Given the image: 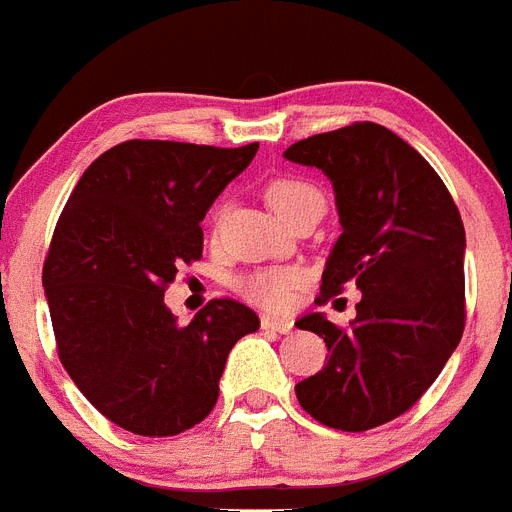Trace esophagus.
<instances>
[{
  "label": "esophagus",
  "mask_w": 512,
  "mask_h": 512,
  "mask_svg": "<svg viewBox=\"0 0 512 512\" xmlns=\"http://www.w3.org/2000/svg\"><path fill=\"white\" fill-rule=\"evenodd\" d=\"M261 328L274 330V333H292L295 323H292V320H279V318H261Z\"/></svg>",
  "instance_id": "obj_1"
}]
</instances>
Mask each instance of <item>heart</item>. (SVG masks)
I'll use <instances>...</instances> for the list:
<instances>
[{
  "instance_id": "heart-1",
  "label": "heart",
  "mask_w": 512,
  "mask_h": 512,
  "mask_svg": "<svg viewBox=\"0 0 512 512\" xmlns=\"http://www.w3.org/2000/svg\"><path fill=\"white\" fill-rule=\"evenodd\" d=\"M269 205L289 220V217L300 212L307 205H323V194L315 184L305 182V179H277L271 182L269 192ZM302 284V271L292 269V266H271V269L251 271L246 277L235 282V289L241 292L246 300L256 302V305L266 307V310H284L289 307L295 292Z\"/></svg>"
}]
</instances>
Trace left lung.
<instances>
[{"mask_svg": "<svg viewBox=\"0 0 512 512\" xmlns=\"http://www.w3.org/2000/svg\"><path fill=\"white\" fill-rule=\"evenodd\" d=\"M292 164L333 182L343 233L318 302L361 292L348 328L323 312L297 320L328 346L325 366L295 387L302 410L338 431H369L410 410L464 333V223L433 166L377 122L297 140Z\"/></svg>", "mask_w": 512, "mask_h": 512, "instance_id": "1", "label": "left lung"}]
</instances>
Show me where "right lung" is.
<instances>
[{
	"label": "right lung",
	"mask_w": 512,
	"mask_h": 512,
	"mask_svg": "<svg viewBox=\"0 0 512 512\" xmlns=\"http://www.w3.org/2000/svg\"><path fill=\"white\" fill-rule=\"evenodd\" d=\"M259 143L125 140L81 174L43 266L58 359L94 408L138 436H176L210 415L230 348L259 330L235 300L179 325L164 292L202 259V217Z\"/></svg>",
	"instance_id": "add662e5"
}]
</instances>
